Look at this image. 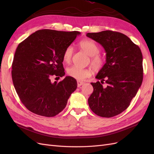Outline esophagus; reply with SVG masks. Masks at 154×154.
Wrapping results in <instances>:
<instances>
[{
    "label": "esophagus",
    "instance_id": "34e87169",
    "mask_svg": "<svg viewBox=\"0 0 154 154\" xmlns=\"http://www.w3.org/2000/svg\"><path fill=\"white\" fill-rule=\"evenodd\" d=\"M83 84H84V82H80V81H78V82H77V85H78V87H80L81 85H83Z\"/></svg>",
    "mask_w": 154,
    "mask_h": 154
}]
</instances>
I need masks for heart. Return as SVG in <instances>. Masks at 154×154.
Listing matches in <instances>:
<instances>
[{
	"label": "heart",
	"instance_id": "heart-1",
	"mask_svg": "<svg viewBox=\"0 0 154 154\" xmlns=\"http://www.w3.org/2000/svg\"><path fill=\"white\" fill-rule=\"evenodd\" d=\"M80 48L91 57V63L92 66L96 71H100L103 68L105 64L104 58L99 54L100 48L94 41L89 39L82 40L79 43ZM73 54V49L69 46L65 49L63 59L65 62L69 63L72 59ZM67 73L71 76L78 80H83L85 78L90 77L92 74L91 69L80 68L76 66H71L67 69Z\"/></svg>",
	"mask_w": 154,
	"mask_h": 154
}]
</instances>
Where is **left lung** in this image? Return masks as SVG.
<instances>
[{"label": "left lung", "mask_w": 154, "mask_h": 154, "mask_svg": "<svg viewBox=\"0 0 154 154\" xmlns=\"http://www.w3.org/2000/svg\"><path fill=\"white\" fill-rule=\"evenodd\" d=\"M86 35L101 44L106 53V63L96 76L100 82L91 83L94 91L88 105L97 116L113 117L128 108L142 84L141 51L119 32L107 30Z\"/></svg>", "instance_id": "left-lung-1"}]
</instances>
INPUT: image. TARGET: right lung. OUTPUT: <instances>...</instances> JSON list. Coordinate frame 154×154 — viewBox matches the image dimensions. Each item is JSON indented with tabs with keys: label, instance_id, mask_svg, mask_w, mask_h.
<instances>
[{
	"label": "right lung",
	"instance_id": "right-lung-1",
	"mask_svg": "<svg viewBox=\"0 0 154 154\" xmlns=\"http://www.w3.org/2000/svg\"><path fill=\"white\" fill-rule=\"evenodd\" d=\"M80 34L42 29L18 45L12 63L13 83L22 103L32 112L53 117L66 106L77 88L76 80L66 76L52 83L51 78L65 75L63 52Z\"/></svg>",
	"mask_w": 154,
	"mask_h": 154
}]
</instances>
